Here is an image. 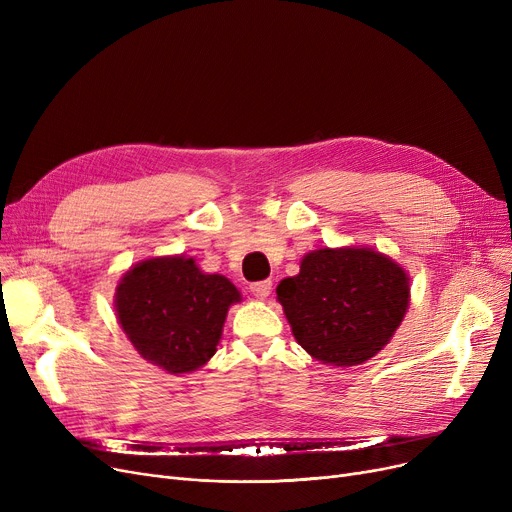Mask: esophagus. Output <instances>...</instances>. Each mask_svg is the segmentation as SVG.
I'll list each match as a JSON object with an SVG mask.
<instances>
[{"label": "esophagus", "mask_w": 512, "mask_h": 512, "mask_svg": "<svg viewBox=\"0 0 512 512\" xmlns=\"http://www.w3.org/2000/svg\"><path fill=\"white\" fill-rule=\"evenodd\" d=\"M249 290H251L253 297H257V299H267V297H270V292H272V280L253 282V284L249 286Z\"/></svg>", "instance_id": "34e87169"}]
</instances>
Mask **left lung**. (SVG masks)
Listing matches in <instances>:
<instances>
[{"mask_svg": "<svg viewBox=\"0 0 512 512\" xmlns=\"http://www.w3.org/2000/svg\"><path fill=\"white\" fill-rule=\"evenodd\" d=\"M276 292L297 342L338 367L378 355L409 307L405 270L373 249L313 251Z\"/></svg>", "mask_w": 512, "mask_h": 512, "instance_id": "left-lung-1", "label": "left lung"}]
</instances>
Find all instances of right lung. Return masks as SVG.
<instances>
[{
    "mask_svg": "<svg viewBox=\"0 0 512 512\" xmlns=\"http://www.w3.org/2000/svg\"><path fill=\"white\" fill-rule=\"evenodd\" d=\"M238 301L228 278L203 274L182 255L157 257L122 278L116 313L143 359L170 373H188L213 357L228 307Z\"/></svg>",
    "mask_w": 512,
    "mask_h": 512,
    "instance_id": "right-lung-1",
    "label": "right lung"
}]
</instances>
